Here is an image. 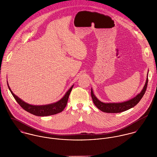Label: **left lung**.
<instances>
[{
    "mask_svg": "<svg viewBox=\"0 0 157 157\" xmlns=\"http://www.w3.org/2000/svg\"><path fill=\"white\" fill-rule=\"evenodd\" d=\"M148 75V74H147ZM147 83H148V77H147V80L145 83V85L144 86V88L141 92L138 94L134 98L132 99L128 100L127 101H124L123 103H105L100 101H99L96 97L94 95L92 90H91V97L93 100V102L95 106L99 109L100 111L106 113H119V112H123L126 110H128L132 108H133L135 105L138 104V103L141 100L143 95H144V93L146 92V90L147 86Z\"/></svg>",
    "mask_w": 157,
    "mask_h": 157,
    "instance_id": "1",
    "label": "left lung"
}]
</instances>
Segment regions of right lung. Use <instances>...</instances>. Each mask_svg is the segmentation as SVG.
Here are the masks:
<instances>
[{
  "label": "right lung",
  "mask_w": 157,
  "mask_h": 157,
  "mask_svg": "<svg viewBox=\"0 0 157 157\" xmlns=\"http://www.w3.org/2000/svg\"><path fill=\"white\" fill-rule=\"evenodd\" d=\"M8 86L10 92H11L13 96L16 100V101L25 111L29 112L34 115L40 116V117L55 115L63 111L67 105L69 94L73 88V86H72L71 88L67 90V92L64 95V97L60 100H59V101L55 103L47 105H42V106H34L24 102L21 98H19L18 97L14 95V94L10 88L8 84Z\"/></svg>",
  "instance_id": "add662e5"
}]
</instances>
